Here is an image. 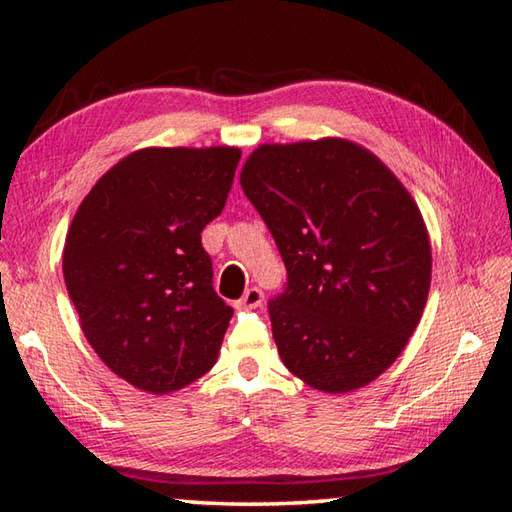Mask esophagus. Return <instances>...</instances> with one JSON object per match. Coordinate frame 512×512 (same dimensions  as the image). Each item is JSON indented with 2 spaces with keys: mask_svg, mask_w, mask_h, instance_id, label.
<instances>
[{
  "mask_svg": "<svg viewBox=\"0 0 512 512\" xmlns=\"http://www.w3.org/2000/svg\"><path fill=\"white\" fill-rule=\"evenodd\" d=\"M262 300H264L262 289L250 287V289H246L244 296H241V298L235 302V307H237V309H255V307L262 305Z\"/></svg>",
  "mask_w": 512,
  "mask_h": 512,
  "instance_id": "obj_1",
  "label": "esophagus"
}]
</instances>
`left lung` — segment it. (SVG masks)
Segmentation results:
<instances>
[{
    "mask_svg": "<svg viewBox=\"0 0 512 512\" xmlns=\"http://www.w3.org/2000/svg\"><path fill=\"white\" fill-rule=\"evenodd\" d=\"M241 187L287 268L268 300L284 366L316 391L366 386L400 357L427 305L418 205L375 155L334 137L259 146Z\"/></svg>",
    "mask_w": 512,
    "mask_h": 512,
    "instance_id": "obj_1",
    "label": "left lung"
}]
</instances>
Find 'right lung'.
<instances>
[{
    "label": "right lung",
    "mask_w": 512,
    "mask_h": 512,
    "mask_svg": "<svg viewBox=\"0 0 512 512\" xmlns=\"http://www.w3.org/2000/svg\"><path fill=\"white\" fill-rule=\"evenodd\" d=\"M239 149H142L85 196L67 232L63 275L85 339L142 391L205 375L232 307L212 287L201 232L223 212Z\"/></svg>",
    "instance_id": "add662e5"
}]
</instances>
